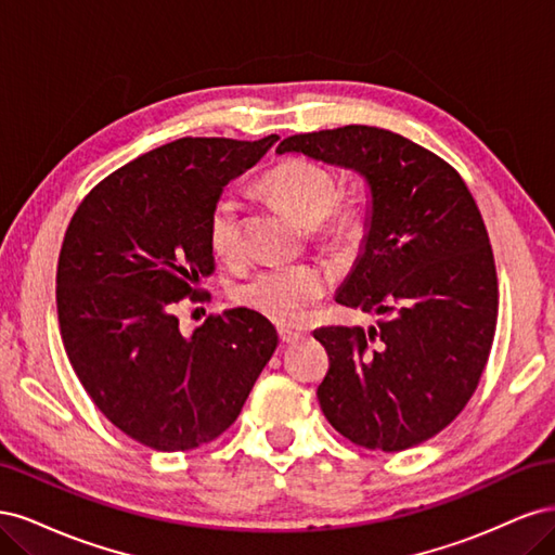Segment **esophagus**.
<instances>
[{"instance_id": "esophagus-1", "label": "esophagus", "mask_w": 555, "mask_h": 555, "mask_svg": "<svg viewBox=\"0 0 555 555\" xmlns=\"http://www.w3.org/2000/svg\"><path fill=\"white\" fill-rule=\"evenodd\" d=\"M306 333H300V331H289V328H280V340L282 343H287V345H292V343H296V340H300L304 338Z\"/></svg>"}]
</instances>
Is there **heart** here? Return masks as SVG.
Instances as JSON below:
<instances>
[{
	"mask_svg": "<svg viewBox=\"0 0 555 555\" xmlns=\"http://www.w3.org/2000/svg\"><path fill=\"white\" fill-rule=\"evenodd\" d=\"M261 190L310 229L317 247L333 255L357 249L371 217L361 194L338 198L335 178L317 162L287 157L261 178ZM208 243L217 257L241 249V206L231 194H220L208 212ZM328 289V275L317 266H273L249 275L236 287L238 304L275 324L294 326L310 314Z\"/></svg>",
	"mask_w": 555,
	"mask_h": 555,
	"instance_id": "heart-1",
	"label": "heart"
}]
</instances>
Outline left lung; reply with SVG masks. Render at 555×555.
Listing matches in <instances>:
<instances>
[{
	"mask_svg": "<svg viewBox=\"0 0 555 555\" xmlns=\"http://www.w3.org/2000/svg\"><path fill=\"white\" fill-rule=\"evenodd\" d=\"M278 153L359 171L371 224L340 306L377 326H326L328 424L365 449L402 451L456 418L479 386L498 322V275L481 212L459 171L389 129L347 125L280 141Z\"/></svg>",
	"mask_w": 555,
	"mask_h": 555,
	"instance_id": "1",
	"label": "left lung"
}]
</instances>
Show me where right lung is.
<instances>
[{
    "mask_svg": "<svg viewBox=\"0 0 555 555\" xmlns=\"http://www.w3.org/2000/svg\"><path fill=\"white\" fill-rule=\"evenodd\" d=\"M278 141L178 139L120 166L80 201L57 261L60 333L108 422L157 451H190L236 422L278 331L255 310L178 328L182 298L206 300L208 212L224 184Z\"/></svg>",
    "mask_w": 555,
    "mask_h": 555,
    "instance_id": "add662e5",
    "label": "right lung"
}]
</instances>
